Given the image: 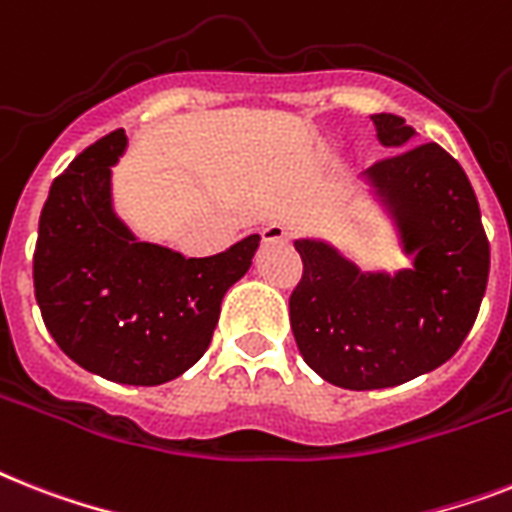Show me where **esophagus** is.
<instances>
[{
	"label": "esophagus",
	"instance_id": "obj_1",
	"mask_svg": "<svg viewBox=\"0 0 512 512\" xmlns=\"http://www.w3.org/2000/svg\"><path fill=\"white\" fill-rule=\"evenodd\" d=\"M289 239V228L284 223H268L263 228V242L265 244H278V242H286Z\"/></svg>",
	"mask_w": 512,
	"mask_h": 512
}]
</instances>
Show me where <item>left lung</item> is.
<instances>
[{"mask_svg": "<svg viewBox=\"0 0 512 512\" xmlns=\"http://www.w3.org/2000/svg\"><path fill=\"white\" fill-rule=\"evenodd\" d=\"M394 155L365 170L400 226L410 270L360 273L336 249L297 242L302 278L289 321L305 363L328 384L368 392L447 363L476 323L489 281V239L471 181L439 144H413L405 118L373 115Z\"/></svg>", "mask_w": 512, "mask_h": 512, "instance_id": "obj_1", "label": "left lung"}]
</instances>
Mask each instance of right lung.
<instances>
[{"instance_id": "1", "label": "right lung", "mask_w": 512, "mask_h": 512, "mask_svg": "<svg viewBox=\"0 0 512 512\" xmlns=\"http://www.w3.org/2000/svg\"><path fill=\"white\" fill-rule=\"evenodd\" d=\"M123 149L118 128L54 178L39 218L33 292L70 360L118 384L157 386L205 355L223 294L249 270L260 236L189 260L134 239L110 197V168Z\"/></svg>"}]
</instances>
